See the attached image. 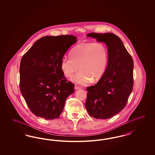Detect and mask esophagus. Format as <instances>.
I'll return each mask as SVG.
<instances>
[{"label":"esophagus","instance_id":"34e87169","mask_svg":"<svg viewBox=\"0 0 155 155\" xmlns=\"http://www.w3.org/2000/svg\"><path fill=\"white\" fill-rule=\"evenodd\" d=\"M74 88L75 90H78V89H81V87H80V86H78V85H75V87H74Z\"/></svg>","mask_w":155,"mask_h":155}]
</instances>
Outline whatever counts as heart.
Here are the masks:
<instances>
[{
  "instance_id": "heart-1",
  "label": "heart",
  "mask_w": 155,
  "mask_h": 155,
  "mask_svg": "<svg viewBox=\"0 0 155 155\" xmlns=\"http://www.w3.org/2000/svg\"><path fill=\"white\" fill-rule=\"evenodd\" d=\"M109 60V52L106 46L102 43L87 42L77 45L70 52V56L61 59L60 68L67 77H71L80 69L81 71L74 76L73 80L85 85L92 80H99L104 73Z\"/></svg>"
}]
</instances>
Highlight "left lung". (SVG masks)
Segmentation results:
<instances>
[{
  "label": "left lung",
  "instance_id": "left-lung-1",
  "mask_svg": "<svg viewBox=\"0 0 155 155\" xmlns=\"http://www.w3.org/2000/svg\"><path fill=\"white\" fill-rule=\"evenodd\" d=\"M87 36L107 45L109 60L99 81L87 88L85 107L94 118H111L124 108L132 92L134 61L121 39L115 34L92 32Z\"/></svg>",
  "mask_w": 155,
  "mask_h": 155
}]
</instances>
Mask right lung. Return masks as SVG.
Wrapping results in <instances>:
<instances>
[{
  "label": "right lung",
  "mask_w": 155,
  "mask_h": 155,
  "mask_svg": "<svg viewBox=\"0 0 155 155\" xmlns=\"http://www.w3.org/2000/svg\"><path fill=\"white\" fill-rule=\"evenodd\" d=\"M77 39L69 35L42 37L22 56L20 91L30 110L37 117L59 118L67 97L74 93V85L67 80L60 63Z\"/></svg>",
  "instance_id": "add662e5"
}]
</instances>
